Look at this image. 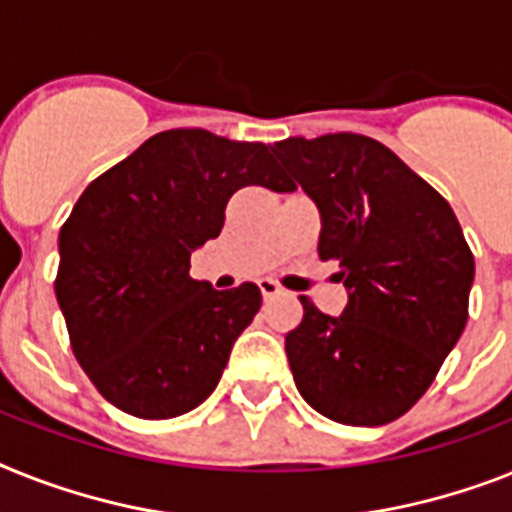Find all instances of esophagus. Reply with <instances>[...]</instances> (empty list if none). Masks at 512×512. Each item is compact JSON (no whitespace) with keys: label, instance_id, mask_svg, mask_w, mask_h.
<instances>
[{"label":"esophagus","instance_id":"esophagus-1","mask_svg":"<svg viewBox=\"0 0 512 512\" xmlns=\"http://www.w3.org/2000/svg\"><path fill=\"white\" fill-rule=\"evenodd\" d=\"M259 287H261V295H264V298H277V295H282V287L277 285L274 280H261Z\"/></svg>","mask_w":512,"mask_h":512}]
</instances>
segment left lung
<instances>
[{"instance_id":"obj_1","label":"left lung","mask_w":512,"mask_h":512,"mask_svg":"<svg viewBox=\"0 0 512 512\" xmlns=\"http://www.w3.org/2000/svg\"><path fill=\"white\" fill-rule=\"evenodd\" d=\"M272 151L322 214L319 259L340 261L348 290L342 316L301 298L303 322L285 337L295 387L337 424H390L466 329L474 253L445 198L374 138H287Z\"/></svg>"}]
</instances>
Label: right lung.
I'll list each match as a JSON object with an SVG mask.
<instances>
[{
	"mask_svg": "<svg viewBox=\"0 0 512 512\" xmlns=\"http://www.w3.org/2000/svg\"><path fill=\"white\" fill-rule=\"evenodd\" d=\"M246 185L295 188L264 143L164 130L96 177L59 230L54 293L70 345L120 411L183 416L219 384L261 290L193 280L190 253L222 232Z\"/></svg>",
	"mask_w": 512,
	"mask_h": 512,
	"instance_id": "obj_1",
	"label": "right lung"
}]
</instances>
